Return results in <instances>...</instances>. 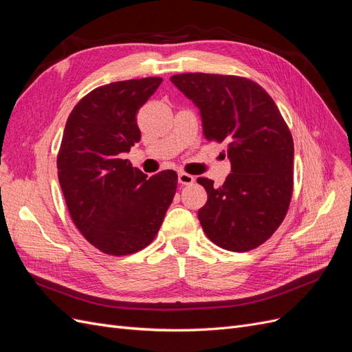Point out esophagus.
Segmentation results:
<instances>
[{"label":"esophagus","mask_w":352,"mask_h":352,"mask_svg":"<svg viewBox=\"0 0 352 352\" xmlns=\"http://www.w3.org/2000/svg\"><path fill=\"white\" fill-rule=\"evenodd\" d=\"M177 179H179V184H182V185H192L195 182V177L192 175L185 173V172H180L177 175Z\"/></svg>","instance_id":"34e87169"}]
</instances>
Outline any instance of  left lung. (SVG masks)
Wrapping results in <instances>:
<instances>
[{
	"label": "left lung",
	"mask_w": 352,
	"mask_h": 352,
	"mask_svg": "<svg viewBox=\"0 0 352 352\" xmlns=\"http://www.w3.org/2000/svg\"><path fill=\"white\" fill-rule=\"evenodd\" d=\"M199 109L207 141L226 145L232 173L214 188L198 219L211 242L243 252L267 241L283 221L294 188V141L270 95L230 74L182 73L170 78Z\"/></svg>",
	"instance_id": "8db88e82"
}]
</instances>
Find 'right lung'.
Listing matches in <instances>:
<instances>
[{"label":"right lung","mask_w":352,"mask_h":352,"mask_svg":"<svg viewBox=\"0 0 352 352\" xmlns=\"http://www.w3.org/2000/svg\"><path fill=\"white\" fill-rule=\"evenodd\" d=\"M162 82L144 78L95 88L74 105L63 133L58 182L72 220L109 255L150 245L176 194L173 170L148 179L123 158L141 140L138 111Z\"/></svg>","instance_id":"obj_1"}]
</instances>
